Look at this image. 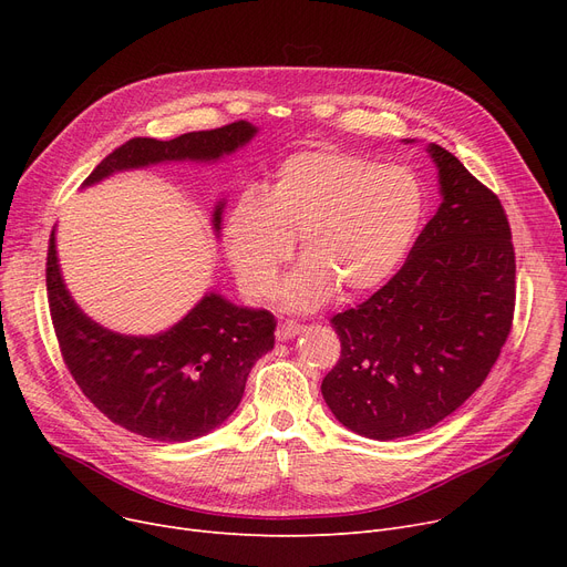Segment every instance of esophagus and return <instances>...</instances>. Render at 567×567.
<instances>
[{"mask_svg":"<svg viewBox=\"0 0 567 567\" xmlns=\"http://www.w3.org/2000/svg\"><path fill=\"white\" fill-rule=\"evenodd\" d=\"M306 329L301 323H296V321H285V323H280L278 326V331H276V338H278V342H285V340H291V338H296V336H301Z\"/></svg>","mask_w":567,"mask_h":567,"instance_id":"esophagus-1","label":"esophagus"}]
</instances>
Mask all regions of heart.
Listing matches in <instances>:
<instances>
[{
    "label": "heart",
    "instance_id": "heart-1",
    "mask_svg": "<svg viewBox=\"0 0 567 567\" xmlns=\"http://www.w3.org/2000/svg\"><path fill=\"white\" fill-rule=\"evenodd\" d=\"M425 216L413 172L372 158L310 148L287 156L266 193L238 197L225 223L227 255L252 296L274 293L280 268L306 257L282 287L289 310H312L338 291L370 293L406 261Z\"/></svg>",
    "mask_w": 567,
    "mask_h": 567
}]
</instances>
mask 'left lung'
I'll return each instance as SVG.
<instances>
[{
	"label": "left lung",
	"instance_id": "left-lung-1",
	"mask_svg": "<svg viewBox=\"0 0 567 567\" xmlns=\"http://www.w3.org/2000/svg\"><path fill=\"white\" fill-rule=\"evenodd\" d=\"M406 144L411 140H404ZM441 204L400 271L331 319L342 353L321 395L351 432L391 441L434 427L487 379L511 333L515 250L498 197L439 144Z\"/></svg>",
	"mask_w": 567,
	"mask_h": 567
}]
</instances>
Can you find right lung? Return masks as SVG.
<instances>
[{"instance_id": "right-lung-1", "label": "right lung", "mask_w": 567, "mask_h": 567, "mask_svg": "<svg viewBox=\"0 0 567 567\" xmlns=\"http://www.w3.org/2000/svg\"><path fill=\"white\" fill-rule=\"evenodd\" d=\"M257 126L236 122L174 140L135 137L92 172L82 188L103 178L161 163H218L246 146ZM225 197L212 225L220 236ZM48 301L64 361L94 406L124 430L154 441H193L220 427L236 411L252 365L276 344V319L261 308L236 306L206 291L186 317L156 336H124L86 317L71 296L56 257L48 248Z\"/></svg>"}]
</instances>
